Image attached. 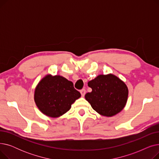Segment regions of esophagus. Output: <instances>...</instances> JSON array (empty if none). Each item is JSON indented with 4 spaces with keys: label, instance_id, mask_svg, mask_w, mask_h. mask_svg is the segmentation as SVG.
<instances>
[{
    "label": "esophagus",
    "instance_id": "obj_1",
    "mask_svg": "<svg viewBox=\"0 0 159 159\" xmlns=\"http://www.w3.org/2000/svg\"><path fill=\"white\" fill-rule=\"evenodd\" d=\"M80 92L81 93L82 97H84L85 95V94H86V89H81L80 91Z\"/></svg>",
    "mask_w": 159,
    "mask_h": 159
}]
</instances>
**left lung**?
Returning a JSON list of instances; mask_svg holds the SVG:
<instances>
[{
	"instance_id": "1",
	"label": "left lung",
	"mask_w": 159,
	"mask_h": 159,
	"mask_svg": "<svg viewBox=\"0 0 159 159\" xmlns=\"http://www.w3.org/2000/svg\"><path fill=\"white\" fill-rule=\"evenodd\" d=\"M92 91L85 95L86 101L100 115L112 116L126 104L128 89L125 83L112 74L100 75L88 82Z\"/></svg>"
}]
</instances>
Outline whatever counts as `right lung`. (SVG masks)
<instances>
[{
    "mask_svg": "<svg viewBox=\"0 0 159 159\" xmlns=\"http://www.w3.org/2000/svg\"><path fill=\"white\" fill-rule=\"evenodd\" d=\"M80 96L71 81L60 75H48L38 84L34 98L42 113L55 118L69 111L71 104Z\"/></svg>",
    "mask_w": 159,
    "mask_h": 159,
    "instance_id": "1",
    "label": "right lung"
}]
</instances>
